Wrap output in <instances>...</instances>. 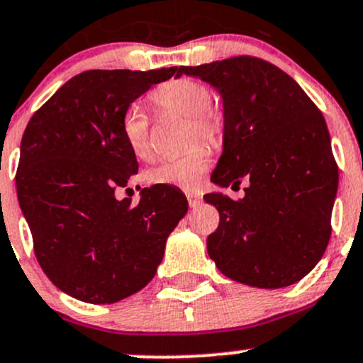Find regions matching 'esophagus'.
<instances>
[{
  "label": "esophagus",
  "instance_id": "obj_1",
  "mask_svg": "<svg viewBox=\"0 0 363 363\" xmlns=\"http://www.w3.org/2000/svg\"><path fill=\"white\" fill-rule=\"evenodd\" d=\"M186 199H189L190 208H197V206H201V202H202V197L199 196V194H194V192L186 194Z\"/></svg>",
  "mask_w": 363,
  "mask_h": 363
}]
</instances>
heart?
I'll use <instances>...</instances> for the list:
<instances>
[{"mask_svg":"<svg viewBox=\"0 0 363 363\" xmlns=\"http://www.w3.org/2000/svg\"><path fill=\"white\" fill-rule=\"evenodd\" d=\"M152 102L161 111L189 118L192 123L190 138L192 142L201 136L211 143H218L223 136V118L211 107V89L196 79H173L161 84L152 93ZM121 133L135 157L149 159L152 155L150 121L142 107L131 105L123 116ZM211 164V149L204 143H197L185 154L164 159L159 164L147 169L145 178L150 185L180 186L194 189L204 177Z\"/></svg>","mask_w":363,"mask_h":363,"instance_id":"1","label":"heart"}]
</instances>
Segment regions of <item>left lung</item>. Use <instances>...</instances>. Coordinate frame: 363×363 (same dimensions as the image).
<instances>
[{"label": "left lung", "mask_w": 363, "mask_h": 363, "mask_svg": "<svg viewBox=\"0 0 363 363\" xmlns=\"http://www.w3.org/2000/svg\"><path fill=\"white\" fill-rule=\"evenodd\" d=\"M223 100V152L211 182L247 180L245 196H204L220 213L208 255L228 279L259 289L296 284L320 261L337 194L325 119L301 86L255 57L180 67Z\"/></svg>", "instance_id": "1"}]
</instances>
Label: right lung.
<instances>
[{
  "mask_svg": "<svg viewBox=\"0 0 363 363\" xmlns=\"http://www.w3.org/2000/svg\"><path fill=\"white\" fill-rule=\"evenodd\" d=\"M155 71L74 76L27 124L17 196L43 272L65 294L111 305L154 279L166 240L189 209L180 190L154 185L140 202L118 201L138 171L121 133L124 112L154 84L180 77Z\"/></svg>",
  "mask_w": 363,
  "mask_h": 363,
  "instance_id": "1",
  "label": "right lung"
}]
</instances>
